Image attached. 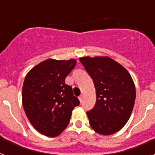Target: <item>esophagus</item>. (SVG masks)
<instances>
[{
	"label": "esophagus",
	"mask_w": 155,
	"mask_h": 155,
	"mask_svg": "<svg viewBox=\"0 0 155 155\" xmlns=\"http://www.w3.org/2000/svg\"><path fill=\"white\" fill-rule=\"evenodd\" d=\"M83 98H84V95H83V94H81V95H80V96L78 97V99L81 102L83 101Z\"/></svg>",
	"instance_id": "34e87169"
}]
</instances>
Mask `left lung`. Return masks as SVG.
Returning a JSON list of instances; mask_svg holds the SVG:
<instances>
[{
    "label": "left lung",
    "mask_w": 155,
    "mask_h": 155,
    "mask_svg": "<svg viewBox=\"0 0 155 155\" xmlns=\"http://www.w3.org/2000/svg\"><path fill=\"white\" fill-rule=\"evenodd\" d=\"M79 61L92 78L96 91V103L87 112L90 126L101 135L118 132L134 109L136 89L132 77L109 57H84Z\"/></svg>",
    "instance_id": "left-lung-1"
}]
</instances>
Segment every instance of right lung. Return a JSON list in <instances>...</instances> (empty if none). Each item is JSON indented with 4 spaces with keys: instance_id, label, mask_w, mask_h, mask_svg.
<instances>
[{
    "instance_id": "add662e5",
    "label": "right lung",
    "mask_w": 155,
    "mask_h": 155,
    "mask_svg": "<svg viewBox=\"0 0 155 155\" xmlns=\"http://www.w3.org/2000/svg\"><path fill=\"white\" fill-rule=\"evenodd\" d=\"M77 61L48 59L31 68L22 87V105L31 124L38 132L54 137L68 127L72 110L80 104L65 78Z\"/></svg>"
}]
</instances>
